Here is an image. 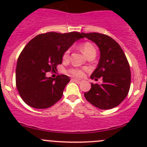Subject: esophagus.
<instances>
[{
	"label": "esophagus",
	"instance_id": "34e87169",
	"mask_svg": "<svg viewBox=\"0 0 147 147\" xmlns=\"http://www.w3.org/2000/svg\"><path fill=\"white\" fill-rule=\"evenodd\" d=\"M72 82H75L78 83V84H80V83L82 82V81L79 80H77V79H72Z\"/></svg>",
	"mask_w": 147,
	"mask_h": 147
}]
</instances>
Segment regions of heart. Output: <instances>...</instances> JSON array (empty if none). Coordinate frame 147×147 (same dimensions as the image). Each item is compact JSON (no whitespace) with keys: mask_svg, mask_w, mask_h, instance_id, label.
<instances>
[{"mask_svg":"<svg viewBox=\"0 0 147 147\" xmlns=\"http://www.w3.org/2000/svg\"><path fill=\"white\" fill-rule=\"evenodd\" d=\"M81 50H82V52L84 53L85 56H87L89 54L93 53V52H95V49H94V46L92 45L91 43H90V42H85V43L83 44L82 47H81ZM69 53V50H67L65 52L64 55H63V59L66 60V59L68 58ZM69 72L72 75L78 77V78H82V77L84 76V72L79 69H70L69 70Z\"/></svg>","mask_w":147,"mask_h":147,"instance_id":"1","label":"heart"}]
</instances>
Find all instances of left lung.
<instances>
[{
    "instance_id": "1",
    "label": "left lung",
    "mask_w": 147,
    "mask_h": 147,
    "mask_svg": "<svg viewBox=\"0 0 147 147\" xmlns=\"http://www.w3.org/2000/svg\"><path fill=\"white\" fill-rule=\"evenodd\" d=\"M82 35L94 42L100 51L97 67L90 78L102 79V84L91 83V89L84 92V97L99 109L115 107L126 98L130 88L131 72L125 54L119 44L108 35L98 32H82Z\"/></svg>"
}]
</instances>
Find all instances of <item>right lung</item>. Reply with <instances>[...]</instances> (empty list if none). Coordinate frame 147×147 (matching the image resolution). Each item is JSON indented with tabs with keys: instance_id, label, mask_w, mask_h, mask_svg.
Instances as JSON below:
<instances>
[{
	"instance_id": "right-lung-1",
	"label": "right lung",
	"mask_w": 147,
	"mask_h": 147,
	"mask_svg": "<svg viewBox=\"0 0 147 147\" xmlns=\"http://www.w3.org/2000/svg\"><path fill=\"white\" fill-rule=\"evenodd\" d=\"M82 38L78 32H50L37 35L26 45L18 59L16 80L19 94L28 105L46 109L61 99L69 78H47V72L56 70L65 52Z\"/></svg>"
}]
</instances>
